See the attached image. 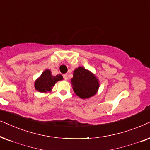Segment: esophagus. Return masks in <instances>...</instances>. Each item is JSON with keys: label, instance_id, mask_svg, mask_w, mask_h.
I'll return each mask as SVG.
<instances>
[{"label": "esophagus", "instance_id": "1", "mask_svg": "<svg viewBox=\"0 0 150 150\" xmlns=\"http://www.w3.org/2000/svg\"><path fill=\"white\" fill-rule=\"evenodd\" d=\"M63 77H64V79H65V80H67V79H68V75H67V74H64Z\"/></svg>", "mask_w": 150, "mask_h": 150}]
</instances>
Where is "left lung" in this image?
<instances>
[{
	"instance_id": "1",
	"label": "left lung",
	"mask_w": 150,
	"mask_h": 150,
	"mask_svg": "<svg viewBox=\"0 0 150 150\" xmlns=\"http://www.w3.org/2000/svg\"><path fill=\"white\" fill-rule=\"evenodd\" d=\"M71 84L75 93L81 99L95 95L99 86L98 79L95 75L83 67H79L74 71Z\"/></svg>"
}]
</instances>
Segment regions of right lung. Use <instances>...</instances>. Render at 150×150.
Instances as JSON below:
<instances>
[{
	"label": "right lung",
	"mask_w": 150,
	"mask_h": 150,
	"mask_svg": "<svg viewBox=\"0 0 150 150\" xmlns=\"http://www.w3.org/2000/svg\"><path fill=\"white\" fill-rule=\"evenodd\" d=\"M62 79H63V77L61 75L53 76L49 70H46L43 72L41 76L35 81V88L40 93L51 91L55 83Z\"/></svg>",
	"instance_id": "obj_1"
}]
</instances>
